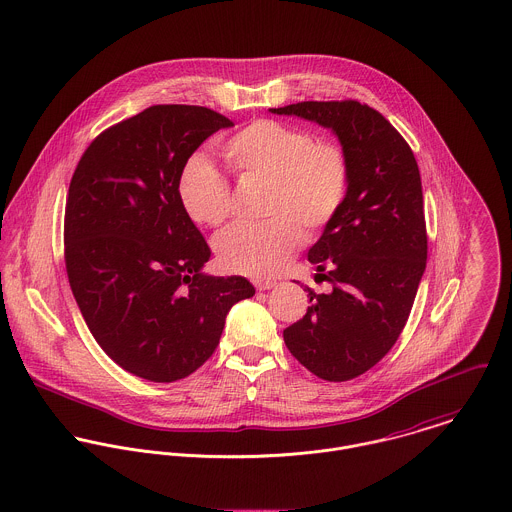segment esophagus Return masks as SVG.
Returning <instances> with one entry per match:
<instances>
[{
    "label": "esophagus",
    "instance_id": "esophagus-1",
    "mask_svg": "<svg viewBox=\"0 0 512 512\" xmlns=\"http://www.w3.org/2000/svg\"><path fill=\"white\" fill-rule=\"evenodd\" d=\"M254 286H256V290H260V292H266V290H272V288H276V282H262V280H256V282H254Z\"/></svg>",
    "mask_w": 512,
    "mask_h": 512
}]
</instances>
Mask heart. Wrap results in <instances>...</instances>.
Wrapping results in <instances>:
<instances>
[{
  "instance_id": "heart-1",
  "label": "heart",
  "mask_w": 512,
  "mask_h": 512,
  "mask_svg": "<svg viewBox=\"0 0 512 512\" xmlns=\"http://www.w3.org/2000/svg\"><path fill=\"white\" fill-rule=\"evenodd\" d=\"M240 175L268 179L266 222H236L215 238L220 264L234 274L274 278L303 244L301 224L315 232L333 219L349 191L343 149L278 120H254L224 144ZM177 199L197 224L219 226L230 215V185L203 153L187 159L177 179Z\"/></svg>"
}]
</instances>
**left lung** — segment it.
Instances as JSON below:
<instances>
[{
	"label": "left lung",
	"instance_id": "left-lung-1",
	"mask_svg": "<svg viewBox=\"0 0 512 512\" xmlns=\"http://www.w3.org/2000/svg\"><path fill=\"white\" fill-rule=\"evenodd\" d=\"M270 112L331 130L349 163L347 199L307 252L333 290H307L311 305L284 341L315 376L351 380L392 349L426 270L420 169L392 124L361 102H297Z\"/></svg>",
	"mask_w": 512,
	"mask_h": 512
}]
</instances>
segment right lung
<instances>
[{
	"instance_id": "right-lung-1",
	"label": "right lung",
	"mask_w": 512,
	"mask_h": 512,
	"mask_svg": "<svg viewBox=\"0 0 512 512\" xmlns=\"http://www.w3.org/2000/svg\"><path fill=\"white\" fill-rule=\"evenodd\" d=\"M232 122L203 106L159 104L100 134L80 157L65 213L78 309L102 351L151 382L189 376L217 349L234 303L256 290L211 276V250L177 199V179Z\"/></svg>"
}]
</instances>
